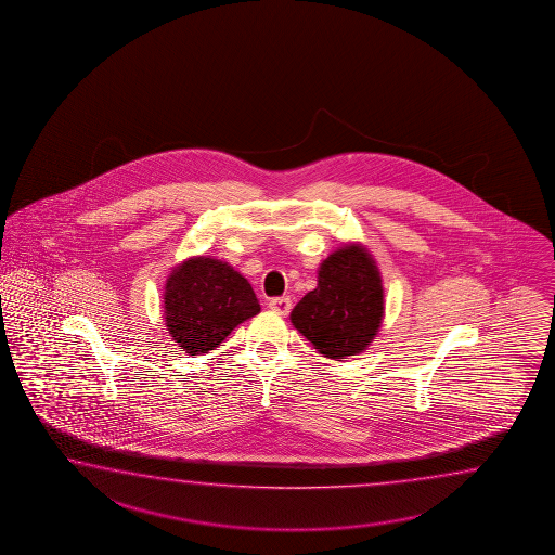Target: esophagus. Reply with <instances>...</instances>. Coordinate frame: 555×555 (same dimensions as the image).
Masks as SVG:
<instances>
[{
	"mask_svg": "<svg viewBox=\"0 0 555 555\" xmlns=\"http://www.w3.org/2000/svg\"><path fill=\"white\" fill-rule=\"evenodd\" d=\"M268 307L280 315H287L292 311V299L289 297H275V299H270Z\"/></svg>",
	"mask_w": 555,
	"mask_h": 555,
	"instance_id": "obj_1",
	"label": "esophagus"
}]
</instances>
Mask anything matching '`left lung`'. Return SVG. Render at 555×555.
<instances>
[{"mask_svg": "<svg viewBox=\"0 0 555 555\" xmlns=\"http://www.w3.org/2000/svg\"><path fill=\"white\" fill-rule=\"evenodd\" d=\"M292 323L326 359L360 354L384 321V285L374 256L360 242L331 251L317 270V287L292 311Z\"/></svg>", "mask_w": 555, "mask_h": 555, "instance_id": "8db88e82", "label": "left lung"}]
</instances>
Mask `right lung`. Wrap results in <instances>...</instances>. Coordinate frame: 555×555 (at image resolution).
<instances>
[{
	"mask_svg": "<svg viewBox=\"0 0 555 555\" xmlns=\"http://www.w3.org/2000/svg\"><path fill=\"white\" fill-rule=\"evenodd\" d=\"M164 289L165 326L189 357L215 350L261 309L250 282L229 261L212 256L177 263Z\"/></svg>",
	"mask_w": 555,
	"mask_h": 555,
	"instance_id": "obj_1",
	"label": "right lung"
}]
</instances>
